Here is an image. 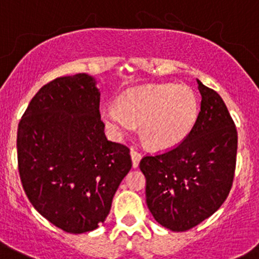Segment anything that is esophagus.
<instances>
[{
    "label": "esophagus",
    "instance_id": "obj_1",
    "mask_svg": "<svg viewBox=\"0 0 259 259\" xmlns=\"http://www.w3.org/2000/svg\"><path fill=\"white\" fill-rule=\"evenodd\" d=\"M130 156H132L133 166H134V168H138V166H139L140 160H142V154H140L139 151L132 149V150H130Z\"/></svg>",
    "mask_w": 259,
    "mask_h": 259
}]
</instances>
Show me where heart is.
I'll return each mask as SVG.
<instances>
[{"instance_id":"heart-1","label":"heart","mask_w":259,"mask_h":259,"mask_svg":"<svg viewBox=\"0 0 259 259\" xmlns=\"http://www.w3.org/2000/svg\"><path fill=\"white\" fill-rule=\"evenodd\" d=\"M103 119L115 139L133 134L142 124V135L151 148L179 144L192 130L198 115L197 96L190 88L151 83L120 96L119 105L103 108Z\"/></svg>"}]
</instances>
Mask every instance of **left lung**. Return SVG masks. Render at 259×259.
I'll return each mask as SVG.
<instances>
[{
	"instance_id": "left-lung-1",
	"label": "left lung",
	"mask_w": 259,
	"mask_h": 259,
	"mask_svg": "<svg viewBox=\"0 0 259 259\" xmlns=\"http://www.w3.org/2000/svg\"><path fill=\"white\" fill-rule=\"evenodd\" d=\"M200 111L188 137L166 153L144 156L146 204L154 219L184 232L219 209L236 170L237 129L223 99L197 80Z\"/></svg>"
}]
</instances>
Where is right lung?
<instances>
[{
  "label": "right lung",
  "instance_id": "add662e5",
  "mask_svg": "<svg viewBox=\"0 0 259 259\" xmlns=\"http://www.w3.org/2000/svg\"><path fill=\"white\" fill-rule=\"evenodd\" d=\"M99 104L95 77H57L38 90L18 124V170L26 195L67 233H86L104 223L132 169L129 149L106 139Z\"/></svg>",
  "mask_w": 259,
  "mask_h": 259
}]
</instances>
